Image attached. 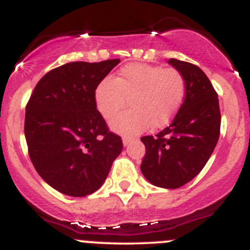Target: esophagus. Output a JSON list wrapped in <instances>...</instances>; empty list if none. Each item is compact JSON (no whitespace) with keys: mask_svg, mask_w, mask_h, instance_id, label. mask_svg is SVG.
Masks as SVG:
<instances>
[{"mask_svg":"<svg viewBox=\"0 0 250 250\" xmlns=\"http://www.w3.org/2000/svg\"><path fill=\"white\" fill-rule=\"evenodd\" d=\"M134 140H135V138H132V137H123L122 142H123V145H125V146H128V145H129L132 142H134Z\"/></svg>","mask_w":250,"mask_h":250,"instance_id":"1","label":"esophagus"}]
</instances>
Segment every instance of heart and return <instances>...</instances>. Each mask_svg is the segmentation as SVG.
Here are the masks:
<instances>
[{
	"label": "heart",
	"instance_id": "1",
	"mask_svg": "<svg viewBox=\"0 0 250 250\" xmlns=\"http://www.w3.org/2000/svg\"><path fill=\"white\" fill-rule=\"evenodd\" d=\"M186 95L183 76L173 68L130 63L116 79L106 77L95 89V104L107 121L113 120L129 100L130 110L113 121L111 128L121 134H139L147 128L168 125Z\"/></svg>",
	"mask_w": 250,
	"mask_h": 250
}]
</instances>
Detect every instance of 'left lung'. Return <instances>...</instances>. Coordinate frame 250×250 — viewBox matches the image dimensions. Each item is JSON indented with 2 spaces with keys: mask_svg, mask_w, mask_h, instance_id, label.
<instances>
[{
  "mask_svg": "<svg viewBox=\"0 0 250 250\" xmlns=\"http://www.w3.org/2000/svg\"><path fill=\"white\" fill-rule=\"evenodd\" d=\"M183 76L186 95L171 125L142 138L145 156L140 169L154 186L176 189L192 181L211 156L220 137L219 99L207 74L195 64L171 58Z\"/></svg>",
  "mask_w": 250,
  "mask_h": 250,
  "instance_id": "8db88e82",
  "label": "left lung"
}]
</instances>
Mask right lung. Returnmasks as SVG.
<instances>
[{
  "label": "right lung",
  "mask_w": 250,
  "mask_h": 250,
  "mask_svg": "<svg viewBox=\"0 0 250 250\" xmlns=\"http://www.w3.org/2000/svg\"><path fill=\"white\" fill-rule=\"evenodd\" d=\"M120 63L71 62L39 81L25 108L29 156L41 178L69 197L93 194L122 151L96 110L95 89Z\"/></svg>",
  "instance_id": "add662e5"
}]
</instances>
